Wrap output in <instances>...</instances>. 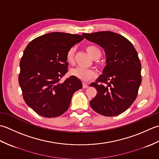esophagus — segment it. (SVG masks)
Returning a JSON list of instances; mask_svg holds the SVG:
<instances>
[{"label":"esophagus","mask_w":159,"mask_h":159,"mask_svg":"<svg viewBox=\"0 0 159 159\" xmlns=\"http://www.w3.org/2000/svg\"><path fill=\"white\" fill-rule=\"evenodd\" d=\"M82 87H83V89H86V88H88V87H89V85H88V84H87L86 83L83 82Z\"/></svg>","instance_id":"obj_1"}]
</instances>
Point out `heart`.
<instances>
[{"mask_svg":"<svg viewBox=\"0 0 159 159\" xmlns=\"http://www.w3.org/2000/svg\"><path fill=\"white\" fill-rule=\"evenodd\" d=\"M86 50L88 53L90 55L93 59L95 57H100L101 56V51L99 48L93 45L86 47ZM75 48L71 47L68 50L66 55V60L67 62L69 64H73L74 61V54H75ZM70 74L73 76L76 77L82 81H89L93 79L96 76V73L92 69H83L81 67H77L75 69H72L70 71Z\"/></svg>","mask_w":159,"mask_h":159,"instance_id":"heart-1","label":"heart"}]
</instances>
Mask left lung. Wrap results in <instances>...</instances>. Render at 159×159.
<instances>
[{"instance_id":"obj_1","label":"left lung","mask_w":159,"mask_h":159,"mask_svg":"<svg viewBox=\"0 0 159 159\" xmlns=\"http://www.w3.org/2000/svg\"><path fill=\"white\" fill-rule=\"evenodd\" d=\"M82 35L103 48L106 56L103 74L90 84L98 91L90 102V107L106 116L120 115L133 103L141 83V65L137 51L127 38L114 32Z\"/></svg>"}]
</instances>
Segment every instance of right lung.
Returning a JSON list of instances; mask_svg holds the SVG:
<instances>
[{
	"instance_id": "right-lung-1",
	"label": "right lung",
	"mask_w": 159,
	"mask_h": 159,
	"mask_svg": "<svg viewBox=\"0 0 159 159\" xmlns=\"http://www.w3.org/2000/svg\"><path fill=\"white\" fill-rule=\"evenodd\" d=\"M83 35L52 32L39 36L25 48L20 62L19 84L25 103L42 116L56 117L65 112L73 93L82 88L80 80L68 71V50Z\"/></svg>"
}]
</instances>
